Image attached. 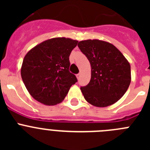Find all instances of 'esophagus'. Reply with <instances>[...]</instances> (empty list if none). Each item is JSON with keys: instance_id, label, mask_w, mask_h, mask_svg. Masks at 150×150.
I'll list each match as a JSON object with an SVG mask.
<instances>
[{"instance_id": "34e87169", "label": "esophagus", "mask_w": 150, "mask_h": 150, "mask_svg": "<svg viewBox=\"0 0 150 150\" xmlns=\"http://www.w3.org/2000/svg\"><path fill=\"white\" fill-rule=\"evenodd\" d=\"M76 78H77V79H79V78L81 77V74H76Z\"/></svg>"}]
</instances>
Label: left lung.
Instances as JSON below:
<instances>
[{
	"label": "left lung",
	"mask_w": 150,
	"mask_h": 150,
	"mask_svg": "<svg viewBox=\"0 0 150 150\" xmlns=\"http://www.w3.org/2000/svg\"><path fill=\"white\" fill-rule=\"evenodd\" d=\"M78 46L91 64V79L81 87L91 105L105 107L115 104L128 90L132 80L131 66L114 45L100 40L79 41Z\"/></svg>",
	"instance_id": "8db88e82"
}]
</instances>
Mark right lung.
<instances>
[{
    "instance_id": "add662e5",
    "label": "right lung",
    "mask_w": 150,
    "mask_h": 150,
    "mask_svg": "<svg viewBox=\"0 0 150 150\" xmlns=\"http://www.w3.org/2000/svg\"><path fill=\"white\" fill-rule=\"evenodd\" d=\"M77 43L71 38H55L28 52L22 62L21 76L36 100L47 106L56 105L77 82L76 76L69 71V56Z\"/></svg>"
}]
</instances>
